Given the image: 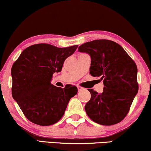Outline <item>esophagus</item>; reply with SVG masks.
<instances>
[{
  "label": "esophagus",
  "instance_id": "1",
  "mask_svg": "<svg viewBox=\"0 0 151 151\" xmlns=\"http://www.w3.org/2000/svg\"><path fill=\"white\" fill-rule=\"evenodd\" d=\"M77 89H78V91H81V90H83V89H84V88L83 87H81V86H77Z\"/></svg>",
  "mask_w": 151,
  "mask_h": 151
}]
</instances>
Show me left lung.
<instances>
[{"label": "left lung", "instance_id": "left-lung-1", "mask_svg": "<svg viewBox=\"0 0 151 151\" xmlns=\"http://www.w3.org/2000/svg\"><path fill=\"white\" fill-rule=\"evenodd\" d=\"M91 56L89 73L104 80L103 92L88 89L91 99L86 113L94 122L111 126L121 122L129 113L138 91L137 66L123 47L109 40H95L79 47Z\"/></svg>", "mask_w": 151, "mask_h": 151}]
</instances>
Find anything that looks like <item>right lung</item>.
Masks as SVG:
<instances>
[{
	"instance_id": "right-lung-1",
	"label": "right lung",
	"mask_w": 151,
	"mask_h": 151,
	"mask_svg": "<svg viewBox=\"0 0 151 151\" xmlns=\"http://www.w3.org/2000/svg\"><path fill=\"white\" fill-rule=\"evenodd\" d=\"M78 45L57 47L45 43L31 45L22 52L11 68L12 96L25 116L40 126H50L61 119L77 86L65 88L51 84L55 72H61L64 62Z\"/></svg>"
}]
</instances>
